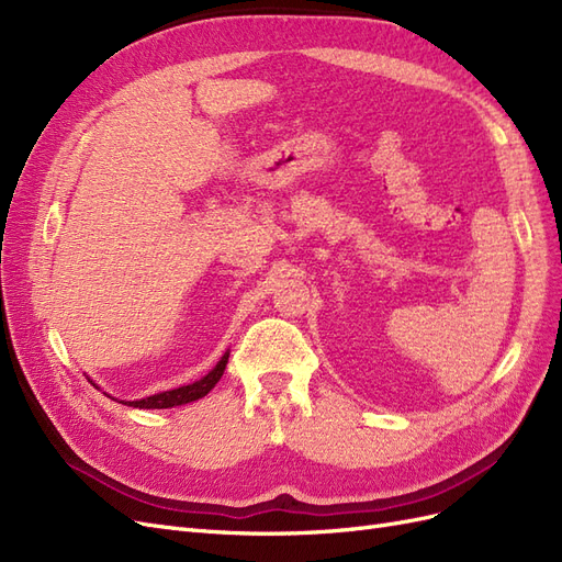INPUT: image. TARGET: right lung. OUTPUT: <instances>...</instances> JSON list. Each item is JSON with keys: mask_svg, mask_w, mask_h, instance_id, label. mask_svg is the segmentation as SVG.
Returning a JSON list of instances; mask_svg holds the SVG:
<instances>
[{"mask_svg": "<svg viewBox=\"0 0 562 562\" xmlns=\"http://www.w3.org/2000/svg\"><path fill=\"white\" fill-rule=\"evenodd\" d=\"M227 361H229V351H225L223 359L217 361V366L209 372L206 378L196 380L194 384H184V386H178V389H171V391H161V394H155V396H147V398H140V401H122L124 405H133V407H147V411H161V407H173V405H184V403H192V401H199L209 394V391L217 384V380L223 378V372L227 368Z\"/></svg>", "mask_w": 562, "mask_h": 562, "instance_id": "add662e5", "label": "right lung"}]
</instances>
